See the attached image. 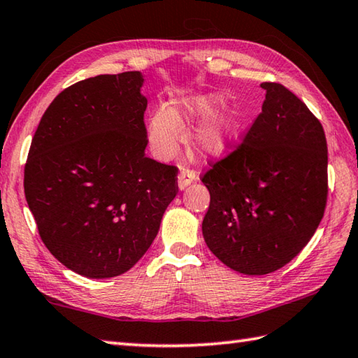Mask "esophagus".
Instances as JSON below:
<instances>
[{
	"instance_id": "34e87169",
	"label": "esophagus",
	"mask_w": 358,
	"mask_h": 358,
	"mask_svg": "<svg viewBox=\"0 0 358 358\" xmlns=\"http://www.w3.org/2000/svg\"><path fill=\"white\" fill-rule=\"evenodd\" d=\"M196 178H198V174H196L194 170L188 169V166H182V170L179 173V176H178V185H179V188L180 189L187 188Z\"/></svg>"
}]
</instances>
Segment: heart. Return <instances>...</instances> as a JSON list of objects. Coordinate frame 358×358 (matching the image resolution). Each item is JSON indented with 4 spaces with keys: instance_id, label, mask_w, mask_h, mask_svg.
<instances>
[{
    "instance_id": "obj_1",
    "label": "heart",
    "mask_w": 358,
    "mask_h": 358,
    "mask_svg": "<svg viewBox=\"0 0 358 358\" xmlns=\"http://www.w3.org/2000/svg\"><path fill=\"white\" fill-rule=\"evenodd\" d=\"M221 99L215 94L188 97L179 108L160 106L152 113L148 137L160 157H170L176 150L180 129L187 128V119L207 115L193 134V143L207 156H224L233 148L243 128V117L236 111H217Z\"/></svg>"
}]
</instances>
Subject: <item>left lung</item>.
I'll return each mask as SVG.
<instances>
[{"label": "left lung", "mask_w": 358, "mask_h": 358, "mask_svg": "<svg viewBox=\"0 0 358 358\" xmlns=\"http://www.w3.org/2000/svg\"><path fill=\"white\" fill-rule=\"evenodd\" d=\"M236 150L203 174L210 207L202 221L208 249L233 271L266 275L300 253L327 201V145L322 123L280 83Z\"/></svg>", "instance_id": "left-lung-1"}]
</instances>
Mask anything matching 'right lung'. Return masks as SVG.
Returning a JSON list of instances; mask_svg holds the SVG:
<instances>
[{"instance_id":"obj_1","label":"right lung","mask_w":358,"mask_h":358,"mask_svg":"<svg viewBox=\"0 0 358 358\" xmlns=\"http://www.w3.org/2000/svg\"><path fill=\"white\" fill-rule=\"evenodd\" d=\"M138 71L82 80L43 114L24 166V194L48 250L86 278L128 272L178 194V169L145 156Z\"/></svg>"}]
</instances>
